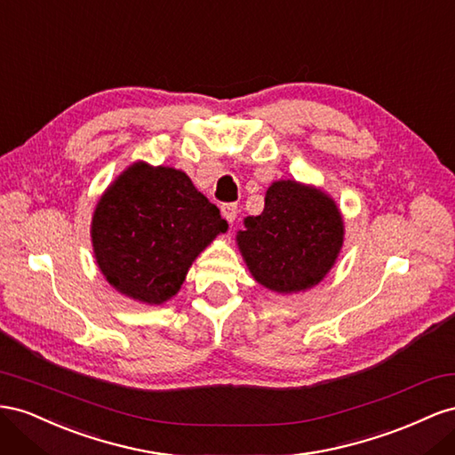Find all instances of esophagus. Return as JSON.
<instances>
[{"label":"esophagus","instance_id":"esophagus-1","mask_svg":"<svg viewBox=\"0 0 455 455\" xmlns=\"http://www.w3.org/2000/svg\"><path fill=\"white\" fill-rule=\"evenodd\" d=\"M220 213L228 220V223H235V219L238 215V205L236 204H223L220 205Z\"/></svg>","mask_w":455,"mask_h":455}]
</instances>
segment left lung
Returning <instances> with one entry per match:
<instances>
[{"instance_id":"1","label":"left lung","mask_w":455,"mask_h":455,"mask_svg":"<svg viewBox=\"0 0 455 455\" xmlns=\"http://www.w3.org/2000/svg\"><path fill=\"white\" fill-rule=\"evenodd\" d=\"M343 235V217L328 194L297 180H276L267 190L263 213L245 217L236 240L259 283L297 293L328 275Z\"/></svg>"}]
</instances>
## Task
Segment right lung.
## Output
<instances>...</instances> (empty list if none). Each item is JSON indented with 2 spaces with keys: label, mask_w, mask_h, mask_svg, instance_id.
<instances>
[{
  "label": "right lung",
  "mask_w": 455,
  "mask_h": 455,
  "mask_svg": "<svg viewBox=\"0 0 455 455\" xmlns=\"http://www.w3.org/2000/svg\"><path fill=\"white\" fill-rule=\"evenodd\" d=\"M227 228L217 205L187 173L137 162L100 196L91 240L112 288L162 305L180 290L194 259Z\"/></svg>",
  "instance_id": "right-lung-1"
}]
</instances>
